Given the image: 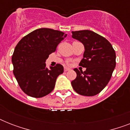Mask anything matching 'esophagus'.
<instances>
[{"instance_id":"esophagus-1","label":"esophagus","mask_w":130,"mask_h":130,"mask_svg":"<svg viewBox=\"0 0 130 130\" xmlns=\"http://www.w3.org/2000/svg\"><path fill=\"white\" fill-rule=\"evenodd\" d=\"M70 68H68V67H65V68H64V71H69V70H70Z\"/></svg>"}]
</instances>
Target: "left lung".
<instances>
[{
    "mask_svg": "<svg viewBox=\"0 0 130 130\" xmlns=\"http://www.w3.org/2000/svg\"><path fill=\"white\" fill-rule=\"evenodd\" d=\"M72 38L83 44L85 51L79 65L86 71L73 70L77 77L71 82L79 94L92 96L99 94L109 83L116 65V55L111 43L90 30L72 31Z\"/></svg>",
    "mask_w": 130,
    "mask_h": 130,
    "instance_id": "obj_1",
    "label": "left lung"
}]
</instances>
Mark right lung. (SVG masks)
I'll return each mask as SVG.
<instances>
[{
	"instance_id": "1",
	"label": "right lung",
	"mask_w": 130,
	"mask_h": 130,
	"mask_svg": "<svg viewBox=\"0 0 130 130\" xmlns=\"http://www.w3.org/2000/svg\"><path fill=\"white\" fill-rule=\"evenodd\" d=\"M66 36L61 31L40 28L24 36L15 46L12 56L13 74L26 94L41 98L53 90L64 69L61 64L48 69L45 62Z\"/></svg>"
}]
</instances>
